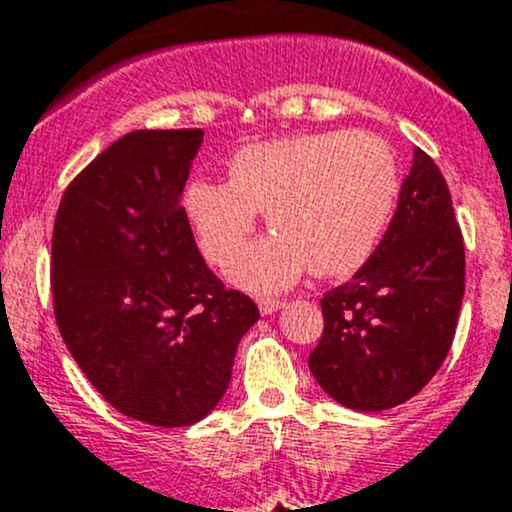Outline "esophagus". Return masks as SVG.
<instances>
[{"instance_id": "esophagus-1", "label": "esophagus", "mask_w": 512, "mask_h": 512, "mask_svg": "<svg viewBox=\"0 0 512 512\" xmlns=\"http://www.w3.org/2000/svg\"><path fill=\"white\" fill-rule=\"evenodd\" d=\"M284 305V301H274V298H260V301H257V308H260L262 315H272L276 310L284 308Z\"/></svg>"}]
</instances>
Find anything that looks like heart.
<instances>
[{"label":"heart","instance_id":"b5f03b06","mask_svg":"<svg viewBox=\"0 0 512 512\" xmlns=\"http://www.w3.org/2000/svg\"><path fill=\"white\" fill-rule=\"evenodd\" d=\"M228 182L197 178L182 207L199 248L223 264L267 211L272 236L245 245L228 279L281 291L301 276H346L378 248L399 197L392 149L370 132H315L257 142L228 161Z\"/></svg>","mask_w":512,"mask_h":512}]
</instances>
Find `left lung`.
<instances>
[{
  "mask_svg": "<svg viewBox=\"0 0 512 512\" xmlns=\"http://www.w3.org/2000/svg\"><path fill=\"white\" fill-rule=\"evenodd\" d=\"M462 296L464 243L450 190L416 146L380 245L320 301L325 332L310 351V373L342 407L407 402L448 356Z\"/></svg>",
  "mask_w": 512,
  "mask_h": 512,
  "instance_id": "8db88e82",
  "label": "left lung"
}]
</instances>
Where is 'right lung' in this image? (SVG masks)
Returning a JSON list of instances; mask_svg holds the SVG:
<instances>
[{"label": "right lung", "mask_w": 512, "mask_h": 512, "mask_svg": "<svg viewBox=\"0 0 512 512\" xmlns=\"http://www.w3.org/2000/svg\"><path fill=\"white\" fill-rule=\"evenodd\" d=\"M202 129H137L64 192L52 231V301L69 354L120 414L192 426L231 383L260 320L199 255L182 190Z\"/></svg>", "instance_id": "right-lung-1"}]
</instances>
